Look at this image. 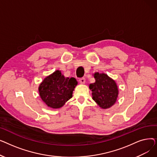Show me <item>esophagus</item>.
<instances>
[{"mask_svg":"<svg viewBox=\"0 0 157 157\" xmlns=\"http://www.w3.org/2000/svg\"><path fill=\"white\" fill-rule=\"evenodd\" d=\"M79 83L81 84H85V78H81L79 79Z\"/></svg>","mask_w":157,"mask_h":157,"instance_id":"1","label":"esophagus"}]
</instances>
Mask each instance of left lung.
<instances>
[{"instance_id":"1","label":"left lung","mask_w":157,"mask_h":157,"mask_svg":"<svg viewBox=\"0 0 157 157\" xmlns=\"http://www.w3.org/2000/svg\"><path fill=\"white\" fill-rule=\"evenodd\" d=\"M94 76L95 82L89 85L93 100L102 109L111 108L116 102L118 95L116 82L104 73L95 72Z\"/></svg>"}]
</instances>
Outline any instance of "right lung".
Masks as SVG:
<instances>
[{"label": "right lung", "instance_id": "add662e5", "mask_svg": "<svg viewBox=\"0 0 157 157\" xmlns=\"http://www.w3.org/2000/svg\"><path fill=\"white\" fill-rule=\"evenodd\" d=\"M78 81L74 78H65L57 70L44 79L39 86L41 99L49 108H60L72 97Z\"/></svg>", "mask_w": 157, "mask_h": 157}]
</instances>
